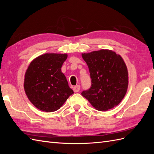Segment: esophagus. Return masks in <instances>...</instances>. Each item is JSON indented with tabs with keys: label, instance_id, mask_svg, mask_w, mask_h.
I'll return each instance as SVG.
<instances>
[{
	"label": "esophagus",
	"instance_id": "34e87169",
	"mask_svg": "<svg viewBox=\"0 0 154 154\" xmlns=\"http://www.w3.org/2000/svg\"><path fill=\"white\" fill-rule=\"evenodd\" d=\"M80 85H76V86H75L74 87H73V91H74V92H75V93H77V92H79V91H80Z\"/></svg>",
	"mask_w": 154,
	"mask_h": 154
}]
</instances>
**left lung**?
I'll list each match as a JSON object with an SVG mask.
<instances>
[{
	"instance_id": "1",
	"label": "left lung",
	"mask_w": 154,
	"mask_h": 154,
	"mask_svg": "<svg viewBox=\"0 0 154 154\" xmlns=\"http://www.w3.org/2000/svg\"><path fill=\"white\" fill-rule=\"evenodd\" d=\"M82 57L89 67L91 87L81 94L98 110L117 106L128 86V73L122 57L109 50L82 54Z\"/></svg>"
}]
</instances>
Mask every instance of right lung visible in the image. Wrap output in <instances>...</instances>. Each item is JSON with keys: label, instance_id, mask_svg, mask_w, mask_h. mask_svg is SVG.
Masks as SVG:
<instances>
[{"label": "right lung", "instance_id": "add662e5", "mask_svg": "<svg viewBox=\"0 0 154 154\" xmlns=\"http://www.w3.org/2000/svg\"><path fill=\"white\" fill-rule=\"evenodd\" d=\"M67 57L66 54H45L29 65L24 87L28 99L39 110L56 111L74 93L61 72Z\"/></svg>", "mask_w": 154, "mask_h": 154}]
</instances>
